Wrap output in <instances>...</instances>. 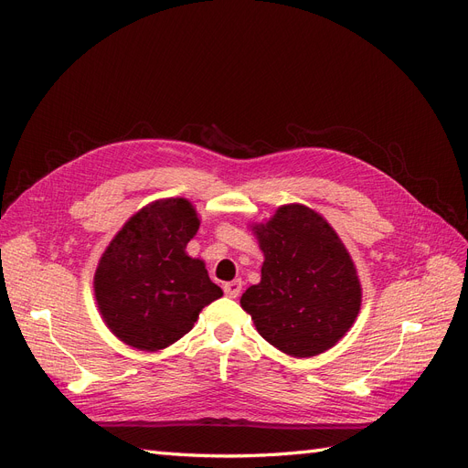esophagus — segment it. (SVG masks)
Returning a JSON list of instances; mask_svg holds the SVG:
<instances>
[{
	"label": "esophagus",
	"mask_w": 468,
	"mask_h": 468,
	"mask_svg": "<svg viewBox=\"0 0 468 468\" xmlns=\"http://www.w3.org/2000/svg\"><path fill=\"white\" fill-rule=\"evenodd\" d=\"M239 291H242V281H239V279L224 282V292L229 294L230 299H236V296L239 294Z\"/></svg>",
	"instance_id": "1"
}]
</instances>
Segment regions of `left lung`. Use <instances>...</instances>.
<instances>
[{
	"label": "left lung",
	"mask_w": 468,
	"mask_h": 468,
	"mask_svg": "<svg viewBox=\"0 0 468 468\" xmlns=\"http://www.w3.org/2000/svg\"><path fill=\"white\" fill-rule=\"evenodd\" d=\"M251 230L265 260L261 281L239 304L260 335L292 357L334 347L361 308L357 269L335 230L299 203L279 207Z\"/></svg>",
	"instance_id": "left-lung-1"
}]
</instances>
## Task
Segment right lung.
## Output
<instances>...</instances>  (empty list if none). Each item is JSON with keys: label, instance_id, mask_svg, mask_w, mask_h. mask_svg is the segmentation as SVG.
I'll return each mask as SVG.
<instances>
[{"label": "right lung", "instance_id": "add662e5", "mask_svg": "<svg viewBox=\"0 0 468 468\" xmlns=\"http://www.w3.org/2000/svg\"><path fill=\"white\" fill-rule=\"evenodd\" d=\"M199 224L187 199H160L126 220L103 251L95 301L107 328L126 346L158 351L176 344L222 296L205 263L186 253Z\"/></svg>", "mask_w": 468, "mask_h": 468}]
</instances>
